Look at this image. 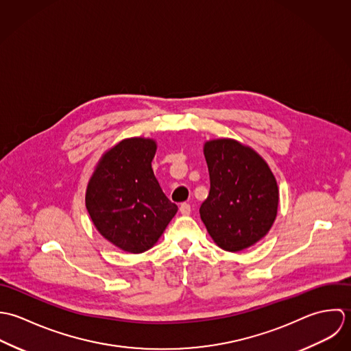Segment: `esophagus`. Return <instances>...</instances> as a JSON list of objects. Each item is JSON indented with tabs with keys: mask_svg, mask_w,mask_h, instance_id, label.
Returning a JSON list of instances; mask_svg holds the SVG:
<instances>
[{
	"mask_svg": "<svg viewBox=\"0 0 351 351\" xmlns=\"http://www.w3.org/2000/svg\"><path fill=\"white\" fill-rule=\"evenodd\" d=\"M179 210H180V213H182L183 215H189V214L191 213V206H190L189 204H182L180 208H179Z\"/></svg>",
	"mask_w": 351,
	"mask_h": 351,
	"instance_id": "1",
	"label": "esophagus"
}]
</instances>
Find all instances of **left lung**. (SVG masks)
<instances>
[{
  "label": "left lung",
  "mask_w": 351,
  "mask_h": 351,
  "mask_svg": "<svg viewBox=\"0 0 351 351\" xmlns=\"http://www.w3.org/2000/svg\"><path fill=\"white\" fill-rule=\"evenodd\" d=\"M210 191L199 214L213 241L239 252L262 240L278 211L280 191L265 158L232 138L206 141Z\"/></svg>",
  "instance_id": "8db88e82"
}]
</instances>
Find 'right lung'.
<instances>
[{"label": "right lung", "instance_id": "add662e5", "mask_svg": "<svg viewBox=\"0 0 351 351\" xmlns=\"http://www.w3.org/2000/svg\"><path fill=\"white\" fill-rule=\"evenodd\" d=\"M156 150L152 138L118 142L103 153L86 186L85 206L93 225L125 252L150 250L178 211L153 173Z\"/></svg>", "mask_w": 351, "mask_h": 351}]
</instances>
